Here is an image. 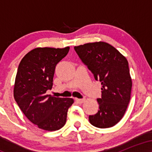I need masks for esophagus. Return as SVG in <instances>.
Returning a JSON list of instances; mask_svg holds the SVG:
<instances>
[{"label": "esophagus", "instance_id": "1", "mask_svg": "<svg viewBox=\"0 0 152 152\" xmlns=\"http://www.w3.org/2000/svg\"><path fill=\"white\" fill-rule=\"evenodd\" d=\"M76 102L79 104H83L85 102V99H76Z\"/></svg>", "mask_w": 152, "mask_h": 152}]
</instances>
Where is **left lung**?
<instances>
[{"label":"left lung","instance_id":"1","mask_svg":"<svg viewBox=\"0 0 152 152\" xmlns=\"http://www.w3.org/2000/svg\"><path fill=\"white\" fill-rule=\"evenodd\" d=\"M74 49L102 85V98L97 99L99 109L90 115V123L102 129L114 126L124 115L131 98L132 81L127 59L103 41L85 43Z\"/></svg>","mask_w":152,"mask_h":152}]
</instances>
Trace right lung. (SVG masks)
I'll return each mask as SVG.
<instances>
[{
	"instance_id": "right-lung-1",
	"label": "right lung",
	"mask_w": 152,
	"mask_h": 152,
	"mask_svg": "<svg viewBox=\"0 0 152 152\" xmlns=\"http://www.w3.org/2000/svg\"><path fill=\"white\" fill-rule=\"evenodd\" d=\"M69 47H44L31 50L22 58L15 76L13 95L25 116L39 129H60L65 125L71 98L46 94L51 89L56 66L69 53Z\"/></svg>"
}]
</instances>
